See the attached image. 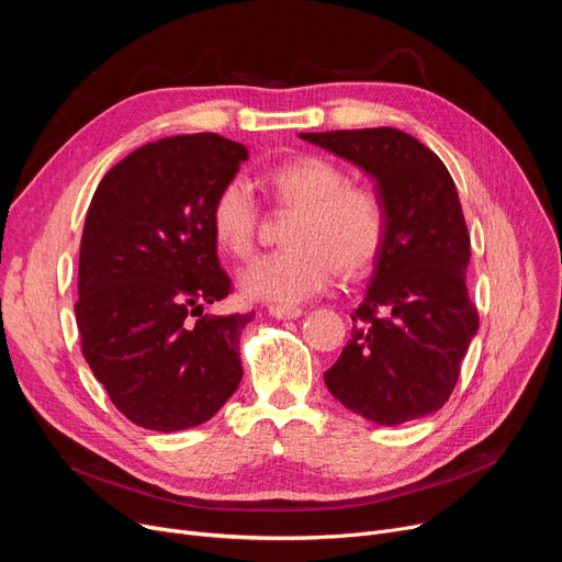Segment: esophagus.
<instances>
[{"instance_id": "obj_1", "label": "esophagus", "mask_w": 562, "mask_h": 562, "mask_svg": "<svg viewBox=\"0 0 562 562\" xmlns=\"http://www.w3.org/2000/svg\"><path fill=\"white\" fill-rule=\"evenodd\" d=\"M269 314L273 316V318H282V321H289V318H299V316H303V310L301 307H286V305H271L269 307Z\"/></svg>"}]
</instances>
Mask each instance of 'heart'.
Instances as JSON below:
<instances>
[{
    "instance_id": "b5f03b06",
    "label": "heart",
    "mask_w": 562,
    "mask_h": 562,
    "mask_svg": "<svg viewBox=\"0 0 562 562\" xmlns=\"http://www.w3.org/2000/svg\"><path fill=\"white\" fill-rule=\"evenodd\" d=\"M276 202L293 212L284 227L286 248L259 257L241 271L244 296L293 305L314 299L339 269L360 273L385 244L387 212L364 184H348L346 172L326 157H293L266 172ZM257 204L250 187L229 180L214 198L210 225L218 248L246 259L257 246Z\"/></svg>"
}]
</instances>
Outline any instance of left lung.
Returning <instances> with one entry per match:
<instances>
[{
  "label": "left lung",
  "instance_id": "left-lung-1",
  "mask_svg": "<svg viewBox=\"0 0 562 562\" xmlns=\"http://www.w3.org/2000/svg\"><path fill=\"white\" fill-rule=\"evenodd\" d=\"M375 182L387 234L352 333L326 371L330 394L356 415L398 426L445 405L479 333L467 293L469 234L441 159L401 130L301 134Z\"/></svg>",
  "mask_w": 562,
  "mask_h": 562
}]
</instances>
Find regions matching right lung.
Segmentation results:
<instances>
[{
    "label": "right lung",
    "instance_id": "1",
    "mask_svg": "<svg viewBox=\"0 0 562 562\" xmlns=\"http://www.w3.org/2000/svg\"><path fill=\"white\" fill-rule=\"evenodd\" d=\"M248 159L218 134L147 143L115 164L88 206L75 305L81 352L113 405L147 430L210 422L244 378L255 314L202 316L229 293L210 214Z\"/></svg>",
    "mask_w": 562,
    "mask_h": 562
}]
</instances>
